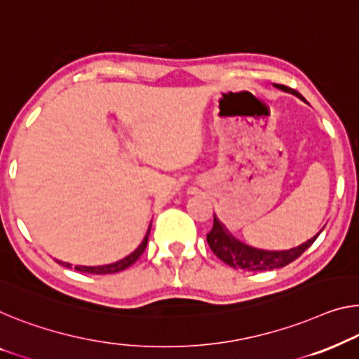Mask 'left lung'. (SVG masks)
Instances as JSON below:
<instances>
[{"label":"left lung","instance_id":"left-lung-1","mask_svg":"<svg viewBox=\"0 0 359 359\" xmlns=\"http://www.w3.org/2000/svg\"><path fill=\"white\" fill-rule=\"evenodd\" d=\"M277 88L283 90L287 93H293L298 96L299 100L304 98L293 88H288L285 85H277ZM324 229V227H323ZM323 229L314 235L313 238H309L308 242L298 245L295 248L283 250V251H266V250H258L253 247H248L242 242H238L237 238L232 237L231 233L227 232V229L219 222V219L214 216V224L211 232L206 235L208 245L212 250V253L217 256L219 259L224 261V263L229 264L235 269H243V271H271V269H279L287 264H290L292 261H295L298 256H302L304 251L311 247L314 240L319 237V233L323 232Z\"/></svg>","mask_w":359,"mask_h":359}]
</instances>
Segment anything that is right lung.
Here are the masks:
<instances>
[{"label":"right lung","mask_w":359,"mask_h":359,"mask_svg":"<svg viewBox=\"0 0 359 359\" xmlns=\"http://www.w3.org/2000/svg\"><path fill=\"white\" fill-rule=\"evenodd\" d=\"M149 231H151V224H149V227H148V231L145 233V237H143V240H142V243L138 245L135 251H132L130 255L126 256V258L116 261V263H112V264H104V266H76V267H74V269L79 271V272H87V274H114V272H119V271L127 269V267L135 263V261L142 256L143 251H145L147 243H148ZM57 263H60L64 267H71V264L62 263V261H57Z\"/></svg>","instance_id":"obj_1"}]
</instances>
